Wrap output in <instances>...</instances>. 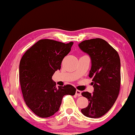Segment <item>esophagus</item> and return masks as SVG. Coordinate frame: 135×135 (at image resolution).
<instances>
[{
  "mask_svg": "<svg viewBox=\"0 0 135 135\" xmlns=\"http://www.w3.org/2000/svg\"><path fill=\"white\" fill-rule=\"evenodd\" d=\"M76 95L77 96H78V97H80L81 95V92L80 90H76Z\"/></svg>",
  "mask_w": 135,
  "mask_h": 135,
  "instance_id": "esophagus-1",
  "label": "esophagus"
}]
</instances>
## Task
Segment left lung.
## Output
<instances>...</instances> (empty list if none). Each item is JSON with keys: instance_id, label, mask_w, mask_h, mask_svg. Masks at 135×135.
<instances>
[{"instance_id": "obj_1", "label": "left lung", "mask_w": 135, "mask_h": 135, "mask_svg": "<svg viewBox=\"0 0 135 135\" xmlns=\"http://www.w3.org/2000/svg\"><path fill=\"white\" fill-rule=\"evenodd\" d=\"M82 51L89 55L91 68L89 77L92 79V93H81L89 104L81 109L84 115L99 118L105 114L115 103L120 88V59L117 52L102 38L84 40L79 44Z\"/></svg>"}]
</instances>
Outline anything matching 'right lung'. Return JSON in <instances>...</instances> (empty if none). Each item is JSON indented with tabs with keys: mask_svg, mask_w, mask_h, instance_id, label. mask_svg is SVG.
<instances>
[{
	"mask_svg": "<svg viewBox=\"0 0 135 135\" xmlns=\"http://www.w3.org/2000/svg\"><path fill=\"white\" fill-rule=\"evenodd\" d=\"M73 45L72 42L65 44L51 39L40 40L27 50L20 61V82L24 99L38 117L53 115L59 110L64 96L75 95L74 86L67 84L56 88L52 80Z\"/></svg>",
	"mask_w": 135,
	"mask_h": 135,
	"instance_id": "1",
	"label": "right lung"
}]
</instances>
